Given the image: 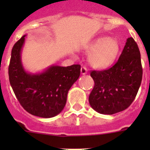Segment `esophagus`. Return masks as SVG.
Masks as SVG:
<instances>
[{"label":"esophagus","instance_id":"obj_1","mask_svg":"<svg viewBox=\"0 0 150 150\" xmlns=\"http://www.w3.org/2000/svg\"><path fill=\"white\" fill-rule=\"evenodd\" d=\"M81 74H83V75H84V74H86L87 73H88V70H87L86 67H85V66H83V67H81Z\"/></svg>","mask_w":150,"mask_h":150}]
</instances>
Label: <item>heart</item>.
<instances>
[{"label": "heart", "mask_w": 150, "mask_h": 150, "mask_svg": "<svg viewBox=\"0 0 150 150\" xmlns=\"http://www.w3.org/2000/svg\"><path fill=\"white\" fill-rule=\"evenodd\" d=\"M120 43L116 38L101 37L97 38L87 47L91 53L89 63L96 68H106L112 65L120 51Z\"/></svg>", "instance_id": "b5f03b06"}]
</instances>
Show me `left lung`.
Listing matches in <instances>:
<instances>
[{
  "mask_svg": "<svg viewBox=\"0 0 150 150\" xmlns=\"http://www.w3.org/2000/svg\"><path fill=\"white\" fill-rule=\"evenodd\" d=\"M90 75L95 86L88 101L95 111L112 115L127 109L137 95L143 76L140 50L134 40L127 39L114 65L104 71H91Z\"/></svg>",
  "mask_w": 150,
  "mask_h": 150,
  "instance_id": "left-lung-1",
  "label": "left lung"
}]
</instances>
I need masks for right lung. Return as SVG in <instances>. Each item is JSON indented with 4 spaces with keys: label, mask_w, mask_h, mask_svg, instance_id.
I'll return each mask as SVG.
<instances>
[{
    "label": "right lung",
    "mask_w": 150,
    "mask_h": 150,
    "mask_svg": "<svg viewBox=\"0 0 150 150\" xmlns=\"http://www.w3.org/2000/svg\"><path fill=\"white\" fill-rule=\"evenodd\" d=\"M14 44L8 68L9 79L16 98L28 112L51 118L60 113L67 101L69 89L80 75L79 64L52 65L40 74L26 72L21 62L25 37Z\"/></svg>",
    "instance_id": "add662e5"
}]
</instances>
